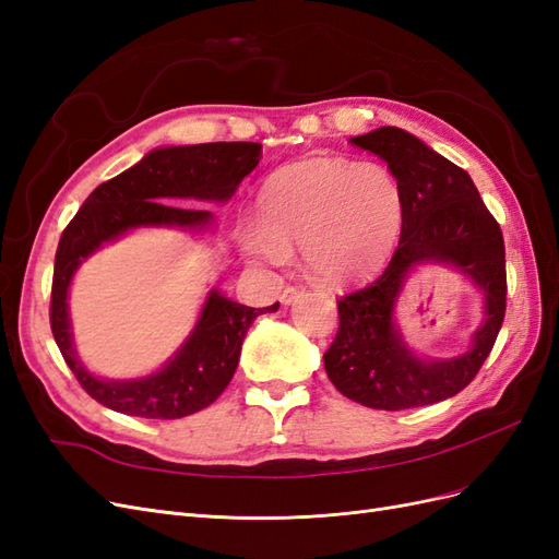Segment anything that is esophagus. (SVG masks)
Wrapping results in <instances>:
<instances>
[{
	"label": "esophagus",
	"instance_id": "34e87169",
	"mask_svg": "<svg viewBox=\"0 0 559 559\" xmlns=\"http://www.w3.org/2000/svg\"><path fill=\"white\" fill-rule=\"evenodd\" d=\"M302 292H306V289H302V286H286V289L282 292V302H284V306H292V302L302 294Z\"/></svg>",
	"mask_w": 559,
	"mask_h": 559
}]
</instances>
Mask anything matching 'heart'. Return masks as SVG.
Here are the masks:
<instances>
[{"label": "heart", "instance_id": "obj_1", "mask_svg": "<svg viewBox=\"0 0 559 559\" xmlns=\"http://www.w3.org/2000/svg\"><path fill=\"white\" fill-rule=\"evenodd\" d=\"M261 224L242 230L253 261L282 265L300 247L324 282L366 277L389 259L403 226V193L378 163L312 158L282 167L259 198Z\"/></svg>", "mask_w": 559, "mask_h": 559}]
</instances>
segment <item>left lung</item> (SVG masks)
<instances>
[{
	"instance_id": "left-lung-1",
	"label": "left lung",
	"mask_w": 559,
	"mask_h": 559,
	"mask_svg": "<svg viewBox=\"0 0 559 559\" xmlns=\"http://www.w3.org/2000/svg\"><path fill=\"white\" fill-rule=\"evenodd\" d=\"M352 144L380 156L403 193L399 247L384 273L337 300L341 326L324 354L326 376L343 396L376 411L445 401L478 376L506 314V249L471 177L401 128H378ZM419 262L460 266L486 294V321L462 358L421 362L402 343L393 302Z\"/></svg>"
}]
</instances>
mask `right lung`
<instances>
[{
    "label": "right lung",
    "mask_w": 559,
    "mask_h": 559,
    "mask_svg": "<svg viewBox=\"0 0 559 559\" xmlns=\"http://www.w3.org/2000/svg\"><path fill=\"white\" fill-rule=\"evenodd\" d=\"M257 142H212L167 146L99 183L62 230L50 286V331L79 384L107 408L148 419H179L207 408L224 394L240 361L242 341L270 308H247L212 292L189 341L158 373L140 380H99L76 359L67 314V289L74 270L95 249L138 226L205 228L212 212L173 205L175 200H228L259 165Z\"/></svg>",
    "instance_id": "obj_1"
}]
</instances>
